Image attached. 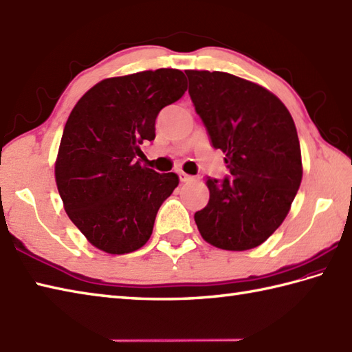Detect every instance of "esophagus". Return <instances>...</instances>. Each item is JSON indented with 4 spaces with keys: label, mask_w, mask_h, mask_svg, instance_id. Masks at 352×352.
I'll use <instances>...</instances> for the list:
<instances>
[{
    "label": "esophagus",
    "mask_w": 352,
    "mask_h": 352,
    "mask_svg": "<svg viewBox=\"0 0 352 352\" xmlns=\"http://www.w3.org/2000/svg\"><path fill=\"white\" fill-rule=\"evenodd\" d=\"M179 179H181V182H191L195 181V176L185 173V171H179Z\"/></svg>",
    "instance_id": "34e87169"
}]
</instances>
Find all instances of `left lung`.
<instances>
[{"mask_svg": "<svg viewBox=\"0 0 352 352\" xmlns=\"http://www.w3.org/2000/svg\"><path fill=\"white\" fill-rule=\"evenodd\" d=\"M190 97L229 175L206 177L208 205L195 214L200 235L226 250L260 246L283 223L302 179L290 112L263 86L221 71H185Z\"/></svg>", "mask_w": 352, "mask_h": 352, "instance_id": "left-lung-1", "label": "left lung"}]
</instances>
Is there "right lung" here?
Returning a JSON list of instances; mask_svg holds the SVG:
<instances>
[{"label": "right lung", "mask_w": 352, "mask_h": 352, "mask_svg": "<svg viewBox=\"0 0 352 352\" xmlns=\"http://www.w3.org/2000/svg\"><path fill=\"white\" fill-rule=\"evenodd\" d=\"M186 91L179 69L104 78L86 92L63 129L54 175L71 221L92 246L112 255L142 248L176 173L141 166L140 146L155 140L162 107Z\"/></svg>", "instance_id": "add662e5"}]
</instances>
